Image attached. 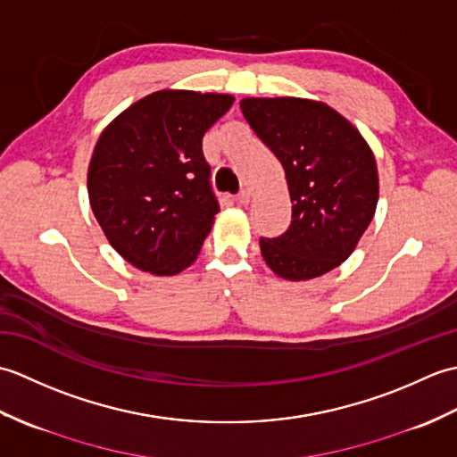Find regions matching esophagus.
Wrapping results in <instances>:
<instances>
[{"instance_id": "obj_1", "label": "esophagus", "mask_w": 457, "mask_h": 457, "mask_svg": "<svg viewBox=\"0 0 457 457\" xmlns=\"http://www.w3.org/2000/svg\"><path fill=\"white\" fill-rule=\"evenodd\" d=\"M237 202L241 204V206H247V204L251 202V192L249 190H241L237 194Z\"/></svg>"}]
</instances>
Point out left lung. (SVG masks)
Listing matches in <instances>:
<instances>
[{
  "label": "left lung",
  "mask_w": 457,
  "mask_h": 457,
  "mask_svg": "<svg viewBox=\"0 0 457 457\" xmlns=\"http://www.w3.org/2000/svg\"><path fill=\"white\" fill-rule=\"evenodd\" d=\"M244 118L285 169L293 221L259 239L267 267L310 280L339 267L371 223L378 200L375 154L355 125L324 102L244 98Z\"/></svg>",
  "instance_id": "obj_1"
}]
</instances>
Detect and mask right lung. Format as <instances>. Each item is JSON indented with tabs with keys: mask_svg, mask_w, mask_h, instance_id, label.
<instances>
[{
	"mask_svg": "<svg viewBox=\"0 0 457 457\" xmlns=\"http://www.w3.org/2000/svg\"><path fill=\"white\" fill-rule=\"evenodd\" d=\"M234 102L229 94L159 90L102 131L88 164L90 206L133 267L172 277L196 261L220 212L202 137Z\"/></svg>",
	"mask_w": 457,
	"mask_h": 457,
	"instance_id": "1",
	"label": "right lung"
}]
</instances>
